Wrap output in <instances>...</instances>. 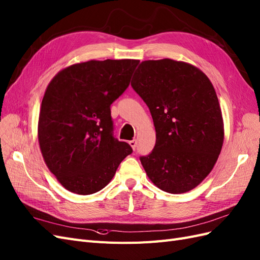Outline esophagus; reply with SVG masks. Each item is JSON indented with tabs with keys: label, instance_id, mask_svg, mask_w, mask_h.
I'll list each match as a JSON object with an SVG mask.
<instances>
[{
	"label": "esophagus",
	"instance_id": "obj_1",
	"mask_svg": "<svg viewBox=\"0 0 260 260\" xmlns=\"http://www.w3.org/2000/svg\"><path fill=\"white\" fill-rule=\"evenodd\" d=\"M129 145H131V147L133 148V150H135L136 149V147H137V140L136 139H133V140H131V142L128 143Z\"/></svg>",
	"mask_w": 260,
	"mask_h": 260
}]
</instances>
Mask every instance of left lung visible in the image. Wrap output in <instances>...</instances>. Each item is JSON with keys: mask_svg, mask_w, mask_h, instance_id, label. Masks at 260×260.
Masks as SVG:
<instances>
[{"mask_svg": "<svg viewBox=\"0 0 260 260\" xmlns=\"http://www.w3.org/2000/svg\"><path fill=\"white\" fill-rule=\"evenodd\" d=\"M131 85L155 128L154 148L139 158L148 177L171 194L195 188L217 162L224 137L209 78L188 63L163 58L142 62Z\"/></svg>", "mask_w": 260, "mask_h": 260, "instance_id": "1", "label": "left lung"}]
</instances>
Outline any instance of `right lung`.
Instances as JSON below:
<instances>
[{
    "label": "right lung",
    "mask_w": 260,
    "mask_h": 260,
    "mask_svg": "<svg viewBox=\"0 0 260 260\" xmlns=\"http://www.w3.org/2000/svg\"><path fill=\"white\" fill-rule=\"evenodd\" d=\"M138 60L88 61L58 72L42 99L38 138L50 171L72 192L90 195L112 180L132 147L113 135L111 105Z\"/></svg>",
    "instance_id": "1"
}]
</instances>
